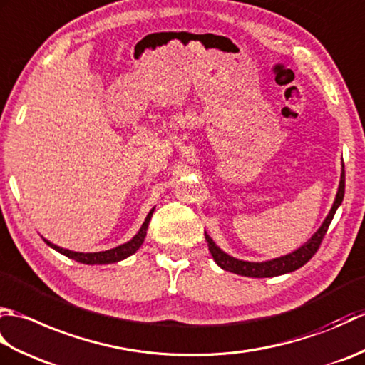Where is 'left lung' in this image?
<instances>
[{
	"mask_svg": "<svg viewBox=\"0 0 365 365\" xmlns=\"http://www.w3.org/2000/svg\"><path fill=\"white\" fill-rule=\"evenodd\" d=\"M344 195H345V166H342V175H340V183H339V191H337L336 200H334V204H332V208H331L329 215L327 216V220L323 221L322 227L317 230L312 235V238L309 240L307 243L302 245L299 250H297L292 254H287V255H284V257L268 260V262H260V263L238 260V259L230 257V255H227L224 251H221L220 247L215 245L213 240L205 234L208 250H210L215 262L218 263L222 269L230 271V273H235L240 276L273 277V276H279V274L292 273V271L301 268L302 265H306V263L314 257V254L319 251L323 238H324V235H327L329 224H331L332 218H334L336 210L339 208V205L342 204Z\"/></svg>",
	"mask_w": 365,
	"mask_h": 365,
	"instance_id": "obj_1",
	"label": "left lung"
}]
</instances>
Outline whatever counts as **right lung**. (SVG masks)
<instances>
[{"mask_svg":"<svg viewBox=\"0 0 365 365\" xmlns=\"http://www.w3.org/2000/svg\"><path fill=\"white\" fill-rule=\"evenodd\" d=\"M152 213H153V208L149 212V215H147V218L141 226V229H139L138 234L133 238H131L130 242L123 243L118 247H113V250L102 251V252H73V251L64 250V247H59L56 245L46 242L45 238L43 240H45L46 245L51 246L53 250H56L58 252L64 254L66 257L73 259V260L80 262V263H86V265H106V263H115L119 260L127 259L128 255L135 254L139 250V247H141L144 238H145V234H147V227H149V221L152 218Z\"/></svg>","mask_w":365,"mask_h":365,"instance_id":"add662e5","label":"right lung"}]
</instances>
